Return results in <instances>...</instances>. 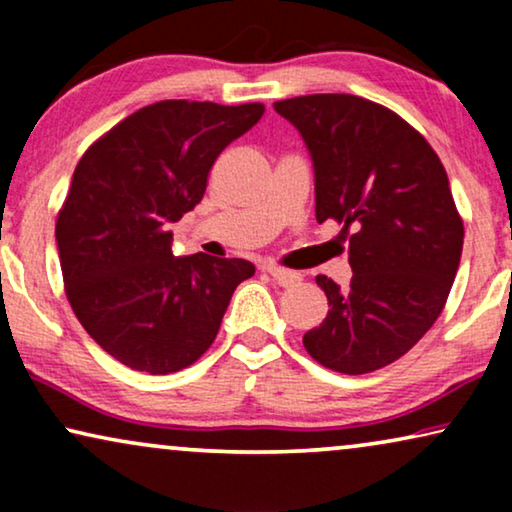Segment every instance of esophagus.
Returning <instances> with one entry per match:
<instances>
[{
	"instance_id": "obj_1",
	"label": "esophagus",
	"mask_w": 512,
	"mask_h": 512,
	"mask_svg": "<svg viewBox=\"0 0 512 512\" xmlns=\"http://www.w3.org/2000/svg\"><path fill=\"white\" fill-rule=\"evenodd\" d=\"M265 270L270 272V277L275 279L279 286H293V284H298L300 279H303V275H300V272L279 268V265H268V268H265Z\"/></svg>"
}]
</instances>
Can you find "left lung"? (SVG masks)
Here are the masks:
<instances>
[{
	"label": "left lung",
	"instance_id": "8db88e82",
	"mask_svg": "<svg viewBox=\"0 0 512 512\" xmlns=\"http://www.w3.org/2000/svg\"><path fill=\"white\" fill-rule=\"evenodd\" d=\"M275 111L310 151L317 221L356 230L352 282L317 277L331 310L303 345L338 373H373L417 345L450 296L464 223L445 167L412 125L363 97L303 95Z\"/></svg>",
	"mask_w": 512,
	"mask_h": 512
}]
</instances>
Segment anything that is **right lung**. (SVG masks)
<instances>
[{"label": "right lung", "instance_id": "add662e5", "mask_svg": "<svg viewBox=\"0 0 512 512\" xmlns=\"http://www.w3.org/2000/svg\"><path fill=\"white\" fill-rule=\"evenodd\" d=\"M258 102L165 100L135 111L76 165L55 223L69 305L90 338L132 370L177 373L219 333L244 258L174 256L172 223L198 205L230 142L261 121Z\"/></svg>", "mask_w": 512, "mask_h": 512}]
</instances>
